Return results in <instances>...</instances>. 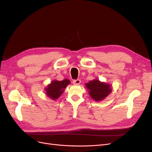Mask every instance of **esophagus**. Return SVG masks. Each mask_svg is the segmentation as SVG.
Segmentation results:
<instances>
[{
	"label": "esophagus",
	"instance_id": "esophagus-1",
	"mask_svg": "<svg viewBox=\"0 0 152 152\" xmlns=\"http://www.w3.org/2000/svg\"><path fill=\"white\" fill-rule=\"evenodd\" d=\"M81 82V80L80 79H77V80H73V84H76V85H78Z\"/></svg>",
	"mask_w": 152,
	"mask_h": 152
}]
</instances>
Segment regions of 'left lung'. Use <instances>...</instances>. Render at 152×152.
Returning <instances> with one entry per match:
<instances>
[{
    "label": "left lung",
    "mask_w": 152,
    "mask_h": 152,
    "mask_svg": "<svg viewBox=\"0 0 152 152\" xmlns=\"http://www.w3.org/2000/svg\"><path fill=\"white\" fill-rule=\"evenodd\" d=\"M86 86L87 89H89L91 98L96 102L104 99L112 91L109 84L101 82L98 80H91L86 84Z\"/></svg>",
    "instance_id": "8db88e82"
}]
</instances>
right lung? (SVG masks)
I'll list each match as a JSON object with an SVG mask.
<instances>
[{
	"instance_id": "add662e5",
	"label": "right lung",
	"mask_w": 152,
	"mask_h": 152,
	"mask_svg": "<svg viewBox=\"0 0 152 152\" xmlns=\"http://www.w3.org/2000/svg\"><path fill=\"white\" fill-rule=\"evenodd\" d=\"M70 84V80L65 79L62 81L54 80L45 89L48 97L53 99H57L63 93L64 89Z\"/></svg>"
}]
</instances>
